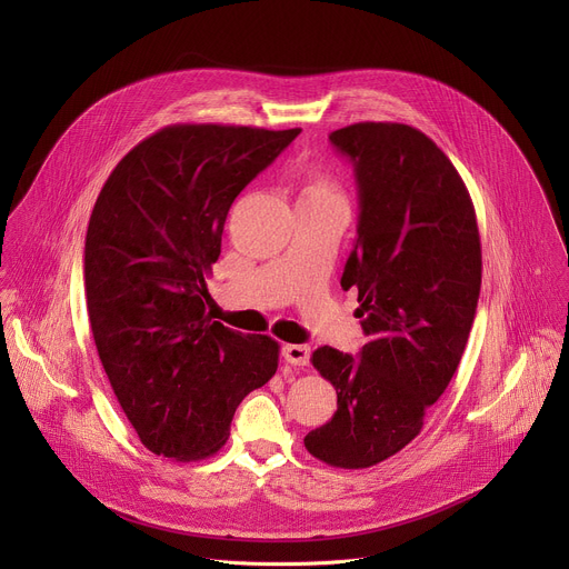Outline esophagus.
Wrapping results in <instances>:
<instances>
[{
	"label": "esophagus",
	"mask_w": 569,
	"mask_h": 569,
	"mask_svg": "<svg viewBox=\"0 0 569 569\" xmlns=\"http://www.w3.org/2000/svg\"><path fill=\"white\" fill-rule=\"evenodd\" d=\"M281 356L292 367H306L308 360H310V347H306V345H283Z\"/></svg>",
	"instance_id": "obj_1"
}]
</instances>
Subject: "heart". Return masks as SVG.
<instances>
[{
    "label": "heart",
    "instance_id": "b5f03b06",
    "mask_svg": "<svg viewBox=\"0 0 569 569\" xmlns=\"http://www.w3.org/2000/svg\"><path fill=\"white\" fill-rule=\"evenodd\" d=\"M301 198H338L333 180L321 171H308Z\"/></svg>",
    "mask_w": 569,
    "mask_h": 569
}]
</instances>
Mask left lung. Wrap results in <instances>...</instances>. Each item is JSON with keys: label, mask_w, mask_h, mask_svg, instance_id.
<instances>
[{"label": "left lung", "mask_w": 569, "mask_h": 569, "mask_svg": "<svg viewBox=\"0 0 569 569\" xmlns=\"http://www.w3.org/2000/svg\"><path fill=\"white\" fill-rule=\"evenodd\" d=\"M329 139L358 187V236L340 283L358 288L369 342L358 358L312 353L338 412L303 443L329 466L369 468L421 432L452 380L477 310L481 248L463 180L421 130L365 121Z\"/></svg>", "instance_id": "8db88e82"}]
</instances>
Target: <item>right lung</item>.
Returning a JSON list of instances; mask_svg holds the SVG:
<instances>
[{
    "label": "right lung",
    "mask_w": 569,
    "mask_h": 569,
    "mask_svg": "<svg viewBox=\"0 0 569 569\" xmlns=\"http://www.w3.org/2000/svg\"><path fill=\"white\" fill-rule=\"evenodd\" d=\"M299 132L161 128L119 161L97 198L86 238L92 336L121 410L159 457L216 455L240 400L277 371L272 338L211 321L204 277L231 202Z\"/></svg>",
    "instance_id": "add662e5"
}]
</instances>
